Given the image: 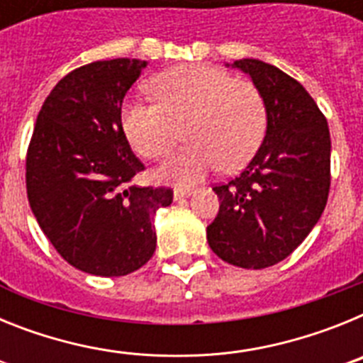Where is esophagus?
I'll return each mask as SVG.
<instances>
[{"instance_id":"1","label":"esophagus","mask_w":363,"mask_h":363,"mask_svg":"<svg viewBox=\"0 0 363 363\" xmlns=\"http://www.w3.org/2000/svg\"><path fill=\"white\" fill-rule=\"evenodd\" d=\"M192 194L191 187H174V200H182V198H187Z\"/></svg>"}]
</instances>
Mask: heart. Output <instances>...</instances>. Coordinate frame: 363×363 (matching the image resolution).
Here are the masks:
<instances>
[{
    "label": "heart",
    "instance_id": "b5f03b06",
    "mask_svg": "<svg viewBox=\"0 0 363 363\" xmlns=\"http://www.w3.org/2000/svg\"><path fill=\"white\" fill-rule=\"evenodd\" d=\"M156 104L121 107L125 136L138 152L162 160L184 129L187 145L160 169L176 184H194L216 169L236 171L255 156L267 133V105L249 79H236L211 65H187L149 83Z\"/></svg>",
    "mask_w": 363,
    "mask_h": 363
}]
</instances>
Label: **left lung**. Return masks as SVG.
I'll return each mask as SVG.
<instances>
[{"label": "left lung", "mask_w": 363, "mask_h": 363, "mask_svg": "<svg viewBox=\"0 0 363 363\" xmlns=\"http://www.w3.org/2000/svg\"><path fill=\"white\" fill-rule=\"evenodd\" d=\"M233 67L264 94L267 133L242 174L213 187L220 211L207 242L227 264L265 269L287 258L325 209L331 134L316 101L289 74L259 60Z\"/></svg>", "instance_id": "8db88e82"}]
</instances>
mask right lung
I'll return each mask as SVG.
<instances>
[{
	"mask_svg": "<svg viewBox=\"0 0 363 363\" xmlns=\"http://www.w3.org/2000/svg\"><path fill=\"white\" fill-rule=\"evenodd\" d=\"M147 62L118 57L74 69L41 105L27 150V196L54 249L96 277H125L156 251L154 213L172 189L138 187L145 169L121 125V104Z\"/></svg>",
	"mask_w": 363,
	"mask_h": 363,
	"instance_id": "right-lung-1",
	"label": "right lung"
}]
</instances>
